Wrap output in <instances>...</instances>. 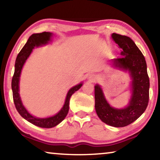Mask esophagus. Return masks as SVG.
<instances>
[{"label": "esophagus", "mask_w": 160, "mask_h": 160, "mask_svg": "<svg viewBox=\"0 0 160 160\" xmlns=\"http://www.w3.org/2000/svg\"><path fill=\"white\" fill-rule=\"evenodd\" d=\"M89 78H90V80L91 81H93V82H94V81L97 80V75H90V77H89Z\"/></svg>", "instance_id": "1"}]
</instances>
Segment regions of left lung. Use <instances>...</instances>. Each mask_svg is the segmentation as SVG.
<instances>
[{
  "label": "left lung",
  "mask_w": 160,
  "mask_h": 160,
  "mask_svg": "<svg viewBox=\"0 0 160 160\" xmlns=\"http://www.w3.org/2000/svg\"><path fill=\"white\" fill-rule=\"evenodd\" d=\"M112 38L122 51L121 56L113 59L116 67L129 70L132 78V94L129 105L123 109H114L108 104L100 87H94L95 109L103 122L113 127L129 125L141 116L149 102L150 80L144 56L131 38L116 33Z\"/></svg>",
  "instance_id": "1"
}]
</instances>
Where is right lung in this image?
<instances>
[{"instance_id": "add662e5", "label": "right lung", "mask_w": 160, "mask_h": 160, "mask_svg": "<svg viewBox=\"0 0 160 160\" xmlns=\"http://www.w3.org/2000/svg\"><path fill=\"white\" fill-rule=\"evenodd\" d=\"M51 36V33L50 32H44L42 33L39 34H34L32 36L29 37L28 42L26 43L25 45L24 46L23 48H22L20 53H18L15 61V72L13 75L12 79V97L13 101L16 109L20 113L21 116L28 121L29 122L34 124V125L41 127V128H53V127L58 125L60 123L63 119L66 118L69 110V102L70 97L72 96V94H74L75 92L78 91L82 87V84L80 83L79 85L72 88L68 91L67 94V97L65 102V104L63 105V108L55 116H51L49 118H38L32 116L30 113H29L28 111L22 105V103L21 102L20 94H19V80H20V76L21 73V70L22 68V66L27 59L30 55L35 46L44 44L47 43L48 41L50 40V37Z\"/></svg>"}]
</instances>
